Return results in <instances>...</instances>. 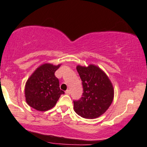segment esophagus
<instances>
[{"instance_id":"34e87169","label":"esophagus","mask_w":147,"mask_h":147,"mask_svg":"<svg viewBox=\"0 0 147 147\" xmlns=\"http://www.w3.org/2000/svg\"><path fill=\"white\" fill-rule=\"evenodd\" d=\"M65 94L67 95H69L70 94V90L69 89H67V91H65Z\"/></svg>"}]
</instances>
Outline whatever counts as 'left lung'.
<instances>
[{
	"mask_svg": "<svg viewBox=\"0 0 147 147\" xmlns=\"http://www.w3.org/2000/svg\"><path fill=\"white\" fill-rule=\"evenodd\" d=\"M82 87V97L74 101V111L87 119H94L106 112L113 102L114 90L113 84L106 74L96 65H78Z\"/></svg>",
	"mask_w": 147,
	"mask_h": 147,
	"instance_id": "obj_1",
	"label": "left lung"
}]
</instances>
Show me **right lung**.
<instances>
[{
	"label": "right lung",
	"mask_w": 147,
	"mask_h": 147,
	"mask_svg": "<svg viewBox=\"0 0 147 147\" xmlns=\"http://www.w3.org/2000/svg\"><path fill=\"white\" fill-rule=\"evenodd\" d=\"M60 65L45 63L33 72L25 87V100L29 106L40 111H47L56 105L60 95L65 94L54 75Z\"/></svg>",
	"instance_id": "add662e5"
}]
</instances>
